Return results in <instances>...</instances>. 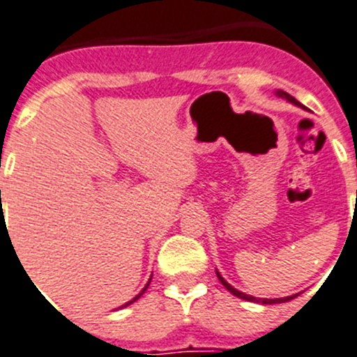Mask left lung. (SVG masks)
<instances>
[{"instance_id":"obj_1","label":"left lung","mask_w":357,"mask_h":357,"mask_svg":"<svg viewBox=\"0 0 357 357\" xmlns=\"http://www.w3.org/2000/svg\"><path fill=\"white\" fill-rule=\"evenodd\" d=\"M276 96L278 97H281V99H287L289 100V102H292V104H296V106H299V107H305L303 106V104L299 102V100H296L294 99L292 96H290V93H287V91H283V90H278L276 91ZM215 274H218V278H219V281H221V283H223V287L225 289L228 290V292H231L234 294V296H237V297H241V299H244V301H253V303H261V305H276V303H287V301H290V299H294V297L297 296H289V297H281V299H260V297H253V296H248V294H244V292H241V290H237V289H234V287L230 285V283H228L227 280H225L223 276H221V274L218 273V271H215Z\"/></svg>"}]
</instances>
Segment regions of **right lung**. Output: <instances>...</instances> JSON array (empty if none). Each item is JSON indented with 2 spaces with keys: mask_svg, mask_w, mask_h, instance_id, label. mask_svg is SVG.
Instances as JSON below:
<instances>
[{
  "mask_svg": "<svg viewBox=\"0 0 357 357\" xmlns=\"http://www.w3.org/2000/svg\"><path fill=\"white\" fill-rule=\"evenodd\" d=\"M0 192H1V191H0ZM149 285H150V281H149V283H146V285H145V289H143V290H142V292H139V294H138V296L134 297V299H130V301H129V303H126V305H123V306H122V308H126V306L132 305L134 301H138V299H139V297H142V296H143V294H145V290H146V289H149Z\"/></svg>",
  "mask_w": 357,
  "mask_h": 357,
  "instance_id": "obj_1",
  "label": "right lung"
}]
</instances>
